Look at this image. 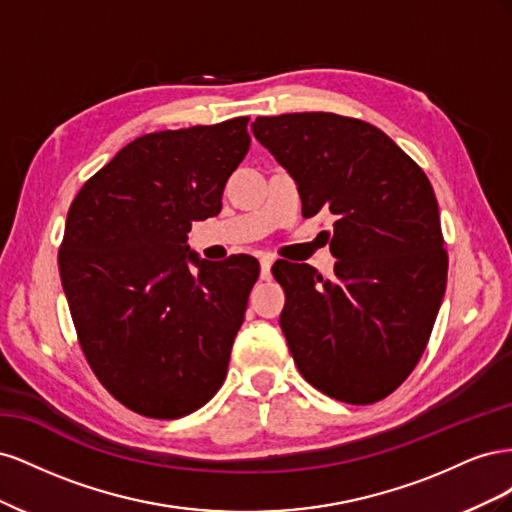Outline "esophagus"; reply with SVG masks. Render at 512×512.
Wrapping results in <instances>:
<instances>
[{
    "mask_svg": "<svg viewBox=\"0 0 512 512\" xmlns=\"http://www.w3.org/2000/svg\"><path fill=\"white\" fill-rule=\"evenodd\" d=\"M271 265H273L271 256L260 258V277H262V280H269V277H271Z\"/></svg>",
    "mask_w": 512,
    "mask_h": 512,
    "instance_id": "obj_1",
    "label": "esophagus"
}]
</instances>
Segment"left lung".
I'll list each match as a JSON object with an SVG mask.
<instances>
[{
  "mask_svg": "<svg viewBox=\"0 0 512 512\" xmlns=\"http://www.w3.org/2000/svg\"><path fill=\"white\" fill-rule=\"evenodd\" d=\"M252 132L297 183L305 218L335 220L333 280L309 265H273L292 359L324 395L374 404L416 367L444 297L436 194L421 166L361 119L288 113L256 117Z\"/></svg>",
  "mask_w": 512,
  "mask_h": 512,
  "instance_id": "8db88e82",
  "label": "left lung"
}]
</instances>
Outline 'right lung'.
Wrapping results in <instances>:
<instances>
[{"mask_svg": "<svg viewBox=\"0 0 512 512\" xmlns=\"http://www.w3.org/2000/svg\"><path fill=\"white\" fill-rule=\"evenodd\" d=\"M247 117L138 136L72 200L59 275L85 359L123 406L179 418L226 378L258 260L190 252L250 149Z\"/></svg>", "mask_w": 512, "mask_h": 512, "instance_id": "obj_1", "label": "right lung"}]
</instances>
